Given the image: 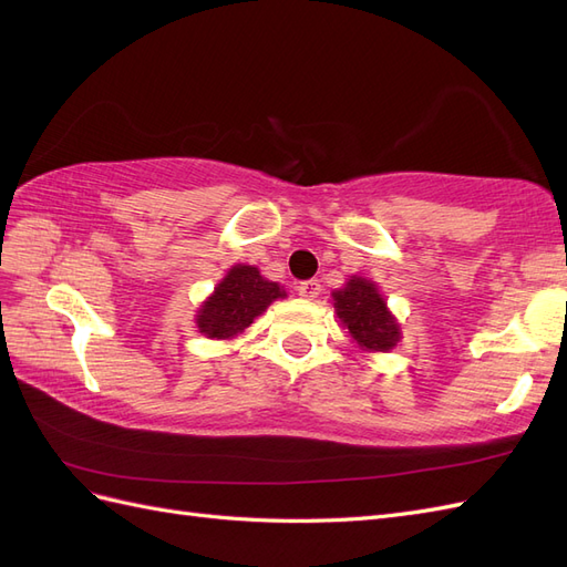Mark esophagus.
Returning a JSON list of instances; mask_svg holds the SVG:
<instances>
[{"mask_svg": "<svg viewBox=\"0 0 567 567\" xmlns=\"http://www.w3.org/2000/svg\"><path fill=\"white\" fill-rule=\"evenodd\" d=\"M321 293V281L319 279H307L298 284V296L305 300H315Z\"/></svg>", "mask_w": 567, "mask_h": 567, "instance_id": "34e87169", "label": "esophagus"}]
</instances>
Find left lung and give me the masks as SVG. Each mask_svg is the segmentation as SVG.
I'll return each mask as SVG.
<instances>
[{"instance_id": "left-lung-1", "label": "left lung", "mask_w": 567, "mask_h": 567, "mask_svg": "<svg viewBox=\"0 0 567 567\" xmlns=\"http://www.w3.org/2000/svg\"><path fill=\"white\" fill-rule=\"evenodd\" d=\"M338 319L350 331L359 348L388 352L400 340V326L388 312L379 288L367 279H350L348 286L333 293Z\"/></svg>"}]
</instances>
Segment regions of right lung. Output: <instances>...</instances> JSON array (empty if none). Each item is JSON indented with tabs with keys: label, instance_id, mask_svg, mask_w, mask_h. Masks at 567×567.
<instances>
[{
	"label": "right lung",
	"instance_id": "add662e5",
	"mask_svg": "<svg viewBox=\"0 0 567 567\" xmlns=\"http://www.w3.org/2000/svg\"><path fill=\"white\" fill-rule=\"evenodd\" d=\"M286 293L279 284L267 281L250 265H236L215 293L203 302L198 312V329L208 338H231L252 323L267 305Z\"/></svg>",
	"mask_w": 567,
	"mask_h": 567
}]
</instances>
